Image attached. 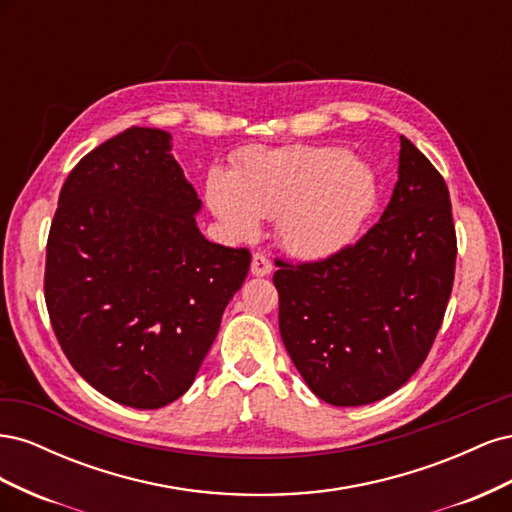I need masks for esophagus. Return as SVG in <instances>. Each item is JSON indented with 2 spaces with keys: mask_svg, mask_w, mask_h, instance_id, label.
Here are the masks:
<instances>
[{
  "mask_svg": "<svg viewBox=\"0 0 512 512\" xmlns=\"http://www.w3.org/2000/svg\"><path fill=\"white\" fill-rule=\"evenodd\" d=\"M271 271H273L271 260H269L265 254L256 252V254L252 256V275H256V277H265V275H269Z\"/></svg>",
  "mask_w": 512,
  "mask_h": 512,
  "instance_id": "obj_1",
  "label": "esophagus"
}]
</instances>
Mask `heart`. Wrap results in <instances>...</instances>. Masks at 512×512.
I'll use <instances>...</instances> for the list:
<instances>
[{
	"label": "heart",
	"instance_id": "obj_1",
	"mask_svg": "<svg viewBox=\"0 0 512 512\" xmlns=\"http://www.w3.org/2000/svg\"><path fill=\"white\" fill-rule=\"evenodd\" d=\"M207 203L232 235H252L260 218H275V235L290 254L324 258L361 230L376 203V181L344 147L250 149L230 175H209Z\"/></svg>",
	"mask_w": 512,
	"mask_h": 512
}]
</instances>
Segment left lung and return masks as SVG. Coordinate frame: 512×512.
Masks as SVG:
<instances>
[{
	"label": "left lung",
	"instance_id": "obj_1",
	"mask_svg": "<svg viewBox=\"0 0 512 512\" xmlns=\"http://www.w3.org/2000/svg\"><path fill=\"white\" fill-rule=\"evenodd\" d=\"M455 258L446 183L401 136L399 179L378 224L329 258H275L280 333L312 393L365 406L404 386L442 327Z\"/></svg>",
	"mask_w": 512,
	"mask_h": 512
}]
</instances>
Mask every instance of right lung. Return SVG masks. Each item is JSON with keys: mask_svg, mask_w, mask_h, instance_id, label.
Returning <instances> with one entry per match:
<instances>
[{"mask_svg": "<svg viewBox=\"0 0 512 512\" xmlns=\"http://www.w3.org/2000/svg\"><path fill=\"white\" fill-rule=\"evenodd\" d=\"M170 134L128 128L72 168L46 241L44 301L72 367L117 404L156 410L190 389L247 271L211 243Z\"/></svg>", "mask_w": 512, "mask_h": 512, "instance_id": "obj_1", "label": "right lung"}]
</instances>
